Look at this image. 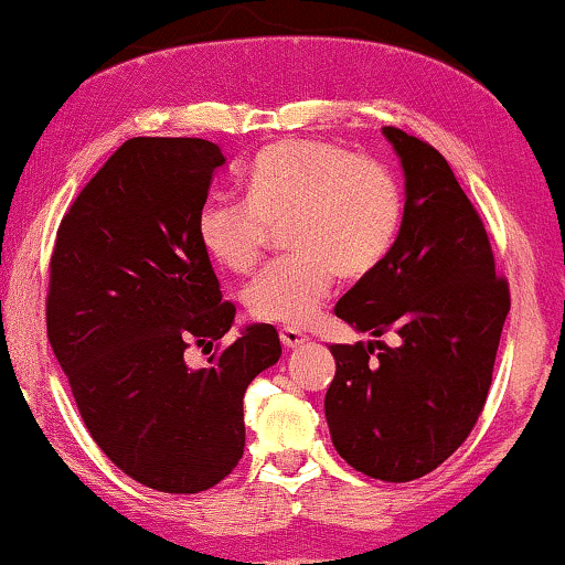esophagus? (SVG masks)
Here are the masks:
<instances>
[{
  "label": "esophagus",
  "mask_w": 565,
  "mask_h": 565,
  "mask_svg": "<svg viewBox=\"0 0 565 565\" xmlns=\"http://www.w3.org/2000/svg\"><path fill=\"white\" fill-rule=\"evenodd\" d=\"M280 342L288 347V350H296V347L308 342V337L303 334V331H298V329H292V327H285V329H280Z\"/></svg>",
  "instance_id": "obj_1"
}]
</instances>
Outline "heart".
<instances>
[{"label":"heart","instance_id":"heart-1","mask_svg":"<svg viewBox=\"0 0 565 565\" xmlns=\"http://www.w3.org/2000/svg\"><path fill=\"white\" fill-rule=\"evenodd\" d=\"M404 223V188L388 164L344 146L288 141L254 159L249 192L213 195L198 213L203 249L231 273H249L288 226L292 254L246 285L257 321L306 327L329 298L337 273L358 280L388 257Z\"/></svg>","mask_w":565,"mask_h":565}]
</instances>
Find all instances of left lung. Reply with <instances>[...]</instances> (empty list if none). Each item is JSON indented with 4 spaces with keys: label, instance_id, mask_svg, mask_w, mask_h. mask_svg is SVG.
Wrapping results in <instances>:
<instances>
[{
    "label": "left lung",
    "instance_id": "8db88e82",
    "mask_svg": "<svg viewBox=\"0 0 565 565\" xmlns=\"http://www.w3.org/2000/svg\"><path fill=\"white\" fill-rule=\"evenodd\" d=\"M401 157L406 205L388 257L334 313L398 344H331L327 422L337 452L391 483L422 478L466 443L486 406L509 306L489 234L435 146L385 126Z\"/></svg>",
    "mask_w": 565,
    "mask_h": 565
}]
</instances>
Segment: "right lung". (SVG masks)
Here are the masks:
<instances>
[{"label": "right lung", "instance_id": "1", "mask_svg": "<svg viewBox=\"0 0 565 565\" xmlns=\"http://www.w3.org/2000/svg\"><path fill=\"white\" fill-rule=\"evenodd\" d=\"M223 157L205 138H130L84 184L51 254L45 327L89 435L134 481L213 489L244 455V393L280 360L254 323L192 371L234 323L198 213Z\"/></svg>", "mask_w": 565, "mask_h": 565}]
</instances>
